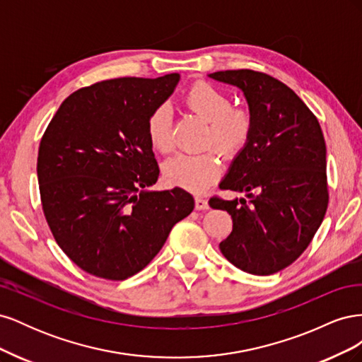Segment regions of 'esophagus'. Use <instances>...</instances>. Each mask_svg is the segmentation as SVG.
<instances>
[{
    "instance_id": "1",
    "label": "esophagus",
    "mask_w": 362,
    "mask_h": 362,
    "mask_svg": "<svg viewBox=\"0 0 362 362\" xmlns=\"http://www.w3.org/2000/svg\"><path fill=\"white\" fill-rule=\"evenodd\" d=\"M194 208L198 211H205L208 210V201L204 199V198H196L194 199Z\"/></svg>"
}]
</instances>
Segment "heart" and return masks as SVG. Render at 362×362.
Returning <instances> with one entry per match:
<instances>
[{
  "instance_id": "obj_1",
  "label": "heart",
  "mask_w": 362,
  "mask_h": 362,
  "mask_svg": "<svg viewBox=\"0 0 362 362\" xmlns=\"http://www.w3.org/2000/svg\"><path fill=\"white\" fill-rule=\"evenodd\" d=\"M185 107L208 122L205 146H216L226 157L242 152L254 134L255 120L245 107H233L231 96L210 83H196L184 95ZM173 115L169 104H160L146 120V133L151 145L160 152L173 148ZM222 163L216 149L199 154H177L163 166L164 178L175 187L193 193L205 192L217 181Z\"/></svg>"
}]
</instances>
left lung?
Masks as SVG:
<instances>
[{
  "label": "left lung",
  "instance_id": "1",
  "mask_svg": "<svg viewBox=\"0 0 362 362\" xmlns=\"http://www.w3.org/2000/svg\"><path fill=\"white\" fill-rule=\"evenodd\" d=\"M210 78L242 89L255 127L234 158L222 190L247 199H210L233 217L218 247L240 270L266 276L290 266L308 247L329 202L326 145L319 120L288 86L250 69L218 71Z\"/></svg>",
  "mask_w": 362,
  "mask_h": 362
}]
</instances>
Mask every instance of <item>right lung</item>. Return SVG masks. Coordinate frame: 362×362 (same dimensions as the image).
Wrapping results in <instances>:
<instances>
[{
	"mask_svg": "<svg viewBox=\"0 0 362 362\" xmlns=\"http://www.w3.org/2000/svg\"><path fill=\"white\" fill-rule=\"evenodd\" d=\"M180 74L105 80L62 103L40 140L42 210L57 245L93 276L124 281L145 269L175 223L194 208L175 187L152 192L158 164L146 133L151 112Z\"/></svg>",
	"mask_w": 362,
	"mask_h": 362,
	"instance_id": "1",
	"label": "right lung"
}]
</instances>
